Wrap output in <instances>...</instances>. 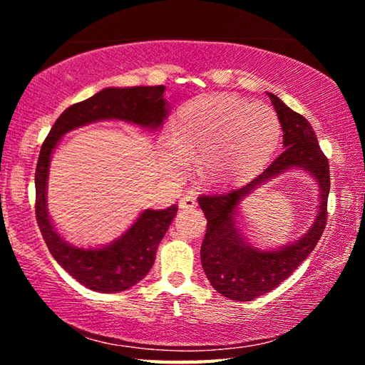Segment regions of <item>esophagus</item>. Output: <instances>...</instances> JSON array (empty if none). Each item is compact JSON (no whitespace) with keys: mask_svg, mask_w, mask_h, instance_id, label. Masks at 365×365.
<instances>
[{"mask_svg":"<svg viewBox=\"0 0 365 365\" xmlns=\"http://www.w3.org/2000/svg\"><path fill=\"white\" fill-rule=\"evenodd\" d=\"M178 206H180V209H195L196 206H197V202H196V197L193 196V195H185L180 201H178Z\"/></svg>","mask_w":365,"mask_h":365,"instance_id":"obj_1","label":"esophagus"}]
</instances>
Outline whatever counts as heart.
Wrapping results in <instances>:
<instances>
[{
	"mask_svg": "<svg viewBox=\"0 0 365 365\" xmlns=\"http://www.w3.org/2000/svg\"><path fill=\"white\" fill-rule=\"evenodd\" d=\"M282 125L275 110L232 95H205L185 104L168 143L170 170L200 160V177L214 187L255 178L277 151Z\"/></svg>",
	"mask_w": 365,
	"mask_h": 365,
	"instance_id": "1",
	"label": "heart"
}]
</instances>
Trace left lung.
Wrapping results in <instances>:
<instances>
[{
    "label": "left lung",
    "mask_w": 365,
    "mask_h": 365,
    "mask_svg": "<svg viewBox=\"0 0 365 365\" xmlns=\"http://www.w3.org/2000/svg\"><path fill=\"white\" fill-rule=\"evenodd\" d=\"M283 130V153L245 187L224 195L200 196L207 219L201 245V264L211 285L233 301H251L280 285L316 248L327 224L330 193L329 159L319 146L306 117L289 109L280 98L267 93ZM289 168H301L318 182L319 206L312 227L296 240L269 244L259 240L237 219V206L270 178Z\"/></svg>",
    "instance_id": "1"
}]
</instances>
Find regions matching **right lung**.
Wrapping results in <instances>:
<instances>
[{"label":"right lung","mask_w":365,"mask_h":365,"mask_svg":"<svg viewBox=\"0 0 365 365\" xmlns=\"http://www.w3.org/2000/svg\"><path fill=\"white\" fill-rule=\"evenodd\" d=\"M164 85L104 88L88 100L67 108L43 141L35 170V214L43 240L61 267L83 287L100 293H119L137 285L151 270L156 250L177 214V205L145 209L122 233L103 242H76L53 225L46 190L49 163L67 132L100 120H122L159 130L169 115Z\"/></svg>","instance_id":"obj_1"}]
</instances>
